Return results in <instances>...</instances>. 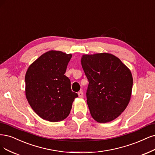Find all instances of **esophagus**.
Instances as JSON below:
<instances>
[{
  "label": "esophagus",
  "instance_id": "obj_1",
  "mask_svg": "<svg viewBox=\"0 0 155 155\" xmlns=\"http://www.w3.org/2000/svg\"><path fill=\"white\" fill-rule=\"evenodd\" d=\"M78 95L79 97H83V92L82 91H79L78 92Z\"/></svg>",
  "mask_w": 155,
  "mask_h": 155
}]
</instances>
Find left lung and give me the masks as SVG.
Returning <instances> with one entry per match:
<instances>
[{"label": "left lung", "mask_w": 155, "mask_h": 155, "mask_svg": "<svg viewBox=\"0 0 155 155\" xmlns=\"http://www.w3.org/2000/svg\"><path fill=\"white\" fill-rule=\"evenodd\" d=\"M81 65L89 83L86 94L90 114L100 123L114 120L130 102L133 87L130 71L108 53L83 55Z\"/></svg>", "instance_id": "8db88e82"}]
</instances>
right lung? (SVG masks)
<instances>
[{"instance_id":"add662e5","label":"right lung","mask_w":155,"mask_h":155,"mask_svg":"<svg viewBox=\"0 0 155 155\" xmlns=\"http://www.w3.org/2000/svg\"><path fill=\"white\" fill-rule=\"evenodd\" d=\"M72 54L51 51L28 68L25 76V95L31 108L41 118L50 122L65 119L78 94L71 90L65 74Z\"/></svg>"}]
</instances>
